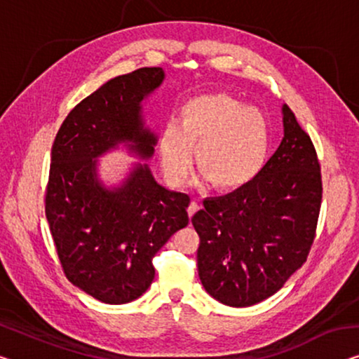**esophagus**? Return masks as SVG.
I'll list each match as a JSON object with an SVG mask.
<instances>
[{
	"label": "esophagus",
	"instance_id": "esophagus-1",
	"mask_svg": "<svg viewBox=\"0 0 359 359\" xmlns=\"http://www.w3.org/2000/svg\"><path fill=\"white\" fill-rule=\"evenodd\" d=\"M198 210H200V205H198V201H191L190 203V205H189V210H187V211H189V216L191 217V216H194V214L198 211Z\"/></svg>",
	"mask_w": 359,
	"mask_h": 359
}]
</instances>
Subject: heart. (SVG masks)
Masks as SVG:
<instances>
[{
    "mask_svg": "<svg viewBox=\"0 0 359 359\" xmlns=\"http://www.w3.org/2000/svg\"><path fill=\"white\" fill-rule=\"evenodd\" d=\"M191 148H196L198 169L212 187L238 189L263 168L269 126L263 112L245 108L232 96H196L182 108L179 127L169 124L159 142V158L170 184L185 180Z\"/></svg>",
    "mask_w": 359,
    "mask_h": 359,
    "instance_id": "obj_1",
    "label": "heart"
}]
</instances>
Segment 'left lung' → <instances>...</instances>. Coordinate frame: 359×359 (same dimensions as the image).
Wrapping results in <instances>:
<instances>
[{
  "instance_id": "8db88e82",
  "label": "left lung",
  "mask_w": 359,
  "mask_h": 359,
  "mask_svg": "<svg viewBox=\"0 0 359 359\" xmlns=\"http://www.w3.org/2000/svg\"><path fill=\"white\" fill-rule=\"evenodd\" d=\"M283 138L248 184L208 198L191 217L198 276L227 306L245 308L280 290L306 261L316 237L323 177L316 148L283 104Z\"/></svg>"
}]
</instances>
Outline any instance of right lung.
I'll list each match as a JSON object with an SVG mask.
<instances>
[{
  "mask_svg": "<svg viewBox=\"0 0 359 359\" xmlns=\"http://www.w3.org/2000/svg\"><path fill=\"white\" fill-rule=\"evenodd\" d=\"M161 67L111 79L69 112L51 148L45 212L64 274L108 304L143 295L154 279V255L189 224L190 196L165 190L147 164L122 187L104 189L96 159L127 142L151 158L156 137L143 127L140 103L159 87Z\"/></svg>",
  "mask_w": 359,
  "mask_h": 359,
  "instance_id": "right-lung-1",
  "label": "right lung"
}]
</instances>
